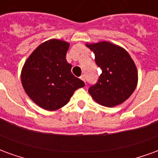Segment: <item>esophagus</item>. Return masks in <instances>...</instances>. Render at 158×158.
<instances>
[{
  "label": "esophagus",
  "mask_w": 158,
  "mask_h": 158,
  "mask_svg": "<svg viewBox=\"0 0 158 158\" xmlns=\"http://www.w3.org/2000/svg\"><path fill=\"white\" fill-rule=\"evenodd\" d=\"M80 79H82L83 81L85 83V74H83V75L80 76Z\"/></svg>",
  "instance_id": "1"
}]
</instances>
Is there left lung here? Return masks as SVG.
<instances>
[{
    "label": "left lung",
    "instance_id": "left-lung-1",
    "mask_svg": "<svg viewBox=\"0 0 158 158\" xmlns=\"http://www.w3.org/2000/svg\"><path fill=\"white\" fill-rule=\"evenodd\" d=\"M102 69L97 82L88 89L93 99L105 106H115L132 95L138 81L135 64L124 49L103 41L87 45Z\"/></svg>",
    "mask_w": 158,
    "mask_h": 158
}]
</instances>
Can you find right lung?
I'll return each instance as SVG.
<instances>
[{
  "mask_svg": "<svg viewBox=\"0 0 158 158\" xmlns=\"http://www.w3.org/2000/svg\"><path fill=\"white\" fill-rule=\"evenodd\" d=\"M69 44L50 40L39 45L24 63L21 73L23 89L42 108L54 111L65 106L85 83L71 72L66 60Z\"/></svg>",
  "mask_w": 158,
  "mask_h": 158,
  "instance_id": "add662e5",
  "label": "right lung"
}]
</instances>
